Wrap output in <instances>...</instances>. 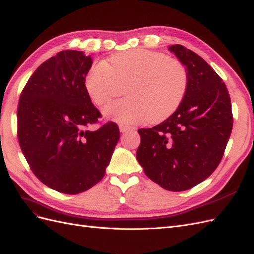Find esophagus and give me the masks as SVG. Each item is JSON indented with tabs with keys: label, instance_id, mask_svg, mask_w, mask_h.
I'll return each mask as SVG.
<instances>
[{
	"label": "esophagus",
	"instance_id": "esophagus-1",
	"mask_svg": "<svg viewBox=\"0 0 254 254\" xmlns=\"http://www.w3.org/2000/svg\"><path fill=\"white\" fill-rule=\"evenodd\" d=\"M133 128L132 127H129V126H126V125H120V131L121 132H127L129 131V130H132Z\"/></svg>",
	"mask_w": 254,
	"mask_h": 254
}]
</instances>
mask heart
Returning a JSON list of instances; mask_svg holds the SVG:
<instances>
[{
  "label": "heart",
  "instance_id": "heart-1",
  "mask_svg": "<svg viewBox=\"0 0 254 254\" xmlns=\"http://www.w3.org/2000/svg\"><path fill=\"white\" fill-rule=\"evenodd\" d=\"M84 87L96 105L120 96L126 87L128 98L109 104L104 114L121 124L133 125L150 120L161 122L181 105L189 87V72L181 60L145 49L111 56L105 64H93Z\"/></svg>",
  "mask_w": 254,
  "mask_h": 254
}]
</instances>
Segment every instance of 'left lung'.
<instances>
[{"instance_id": "obj_1", "label": "left lung", "mask_w": 254, "mask_h": 254, "mask_svg": "<svg viewBox=\"0 0 254 254\" xmlns=\"http://www.w3.org/2000/svg\"><path fill=\"white\" fill-rule=\"evenodd\" d=\"M187 66L189 87L181 105L152 128H141L137 162L161 188H194L216 170L233 126L225 82L205 61L183 45L168 48Z\"/></svg>"}]
</instances>
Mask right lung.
<instances>
[{"mask_svg": "<svg viewBox=\"0 0 254 254\" xmlns=\"http://www.w3.org/2000/svg\"><path fill=\"white\" fill-rule=\"evenodd\" d=\"M92 58L83 52H59L30 76L19 99L17 121L21 150L35 176L64 194H78L101 181L120 129L92 104L84 78Z\"/></svg>", "mask_w": 254, "mask_h": 254, "instance_id": "add662e5", "label": "right lung"}]
</instances>
